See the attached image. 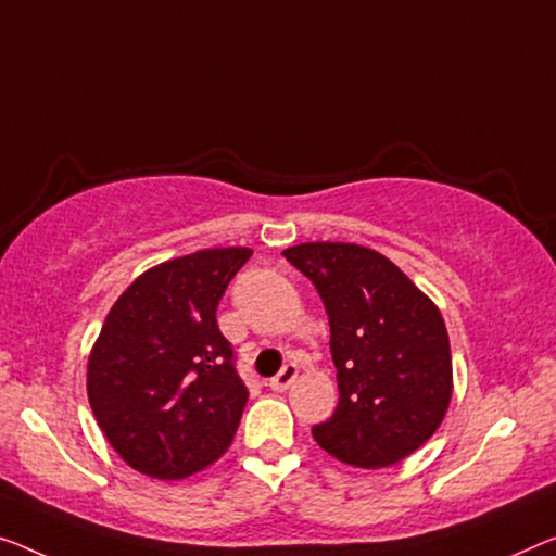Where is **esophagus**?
Segmentation results:
<instances>
[{
    "instance_id": "obj_1",
    "label": "esophagus",
    "mask_w": 556,
    "mask_h": 556,
    "mask_svg": "<svg viewBox=\"0 0 556 556\" xmlns=\"http://www.w3.org/2000/svg\"><path fill=\"white\" fill-rule=\"evenodd\" d=\"M296 379V364H285V367H281V371L277 377H271V382H269V387L275 389V392H285V389L292 384Z\"/></svg>"
}]
</instances>
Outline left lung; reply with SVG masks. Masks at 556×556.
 Returning <instances> with one entry per match:
<instances>
[{
    "label": "left lung",
    "mask_w": 556,
    "mask_h": 556,
    "mask_svg": "<svg viewBox=\"0 0 556 556\" xmlns=\"http://www.w3.org/2000/svg\"><path fill=\"white\" fill-rule=\"evenodd\" d=\"M329 317L339 404L312 434L352 467L409 457L442 425L452 400V352L442 314L384 254L309 242L285 250Z\"/></svg>",
    "instance_id": "1"
}]
</instances>
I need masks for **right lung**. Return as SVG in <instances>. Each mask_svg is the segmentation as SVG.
Listing matches in <instances>:
<instances>
[{
  "label": "right lung",
  "mask_w": 556,
  "mask_h": 556,
  "mask_svg": "<svg viewBox=\"0 0 556 556\" xmlns=\"http://www.w3.org/2000/svg\"><path fill=\"white\" fill-rule=\"evenodd\" d=\"M252 256L202 250L131 281L89 357L87 394L119 457L154 479H185L229 450L247 404L217 306Z\"/></svg>",
  "instance_id": "obj_1"
}]
</instances>
